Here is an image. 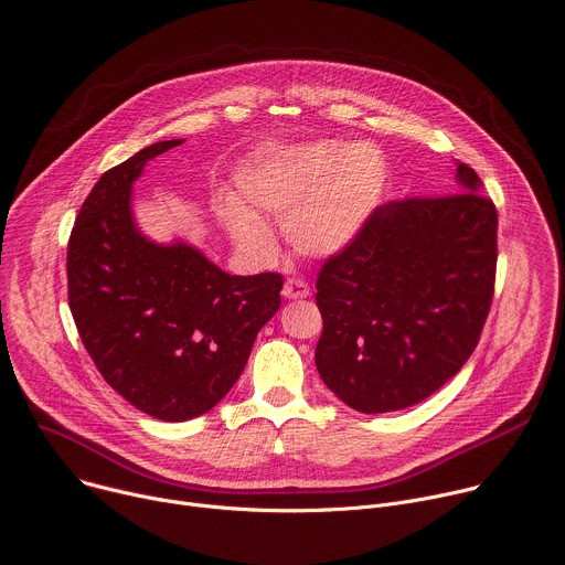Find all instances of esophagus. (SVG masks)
I'll return each mask as SVG.
<instances>
[{
  "label": "esophagus",
  "mask_w": 565,
  "mask_h": 565,
  "mask_svg": "<svg viewBox=\"0 0 565 565\" xmlns=\"http://www.w3.org/2000/svg\"><path fill=\"white\" fill-rule=\"evenodd\" d=\"M309 292H311V288H309V284L306 281H301V279H286V284H284V290H281V295L286 297V299H303V297H309Z\"/></svg>",
  "instance_id": "34e87169"
}]
</instances>
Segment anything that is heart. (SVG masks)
<instances>
[{
  "mask_svg": "<svg viewBox=\"0 0 565 565\" xmlns=\"http://www.w3.org/2000/svg\"><path fill=\"white\" fill-rule=\"evenodd\" d=\"M383 162L370 146L318 143L249 162L236 175L238 200L284 223L290 245L313 259L344 249L370 218L383 189ZM223 223L247 249L270 254L268 227L227 202Z\"/></svg>",
  "mask_w": 565,
  "mask_h": 565,
  "instance_id": "heart-1",
  "label": "heart"
}]
</instances>
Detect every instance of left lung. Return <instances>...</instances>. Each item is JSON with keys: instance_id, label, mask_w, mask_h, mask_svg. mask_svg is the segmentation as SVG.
Returning a JSON list of instances; mask_svg holds the SVG:
<instances>
[{"instance_id": "obj_1", "label": "left lung", "mask_w": 565, "mask_h": 565, "mask_svg": "<svg viewBox=\"0 0 565 565\" xmlns=\"http://www.w3.org/2000/svg\"><path fill=\"white\" fill-rule=\"evenodd\" d=\"M455 164L457 193L383 204L320 270L316 365L358 413H394L428 398L480 340L498 214L478 173Z\"/></svg>"}]
</instances>
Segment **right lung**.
I'll return each mask as SVG.
<instances>
[{
  "instance_id": "1",
  "label": "right lung",
  "mask_w": 565,
  "mask_h": 565,
  "mask_svg": "<svg viewBox=\"0 0 565 565\" xmlns=\"http://www.w3.org/2000/svg\"><path fill=\"white\" fill-rule=\"evenodd\" d=\"M182 141L150 143L100 175L67 247L70 309L96 370L162 422L210 413L232 390L284 286L277 273L227 275L184 241L141 234L132 184Z\"/></svg>"
}]
</instances>
